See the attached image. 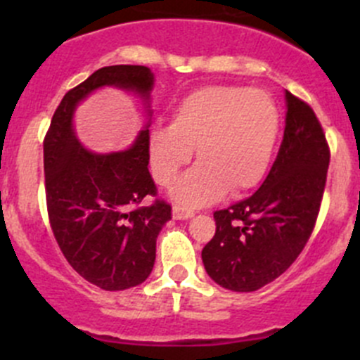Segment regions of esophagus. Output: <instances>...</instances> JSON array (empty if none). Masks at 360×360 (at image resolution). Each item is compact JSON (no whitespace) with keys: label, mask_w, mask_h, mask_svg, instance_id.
I'll return each instance as SVG.
<instances>
[{"label":"esophagus","mask_w":360,"mask_h":360,"mask_svg":"<svg viewBox=\"0 0 360 360\" xmlns=\"http://www.w3.org/2000/svg\"><path fill=\"white\" fill-rule=\"evenodd\" d=\"M172 216H174V219H190V217L195 216V212L191 209H184V207H181V205H174Z\"/></svg>","instance_id":"34e87169"}]
</instances>
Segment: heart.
Returning a JSON list of instances; mask_svg holds the SVG:
<instances>
[{
  "instance_id": "obj_1",
  "label": "heart",
  "mask_w": 360,
  "mask_h": 360,
  "mask_svg": "<svg viewBox=\"0 0 360 360\" xmlns=\"http://www.w3.org/2000/svg\"><path fill=\"white\" fill-rule=\"evenodd\" d=\"M281 129L270 94L244 86H203L177 103L169 125L148 137L155 181L169 188L197 148L198 165L181 177L172 195L184 205L216 200L226 188L237 195L264 176Z\"/></svg>"
}]
</instances>
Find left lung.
<instances>
[{"label": "left lung", "instance_id": "obj_1", "mask_svg": "<svg viewBox=\"0 0 360 360\" xmlns=\"http://www.w3.org/2000/svg\"><path fill=\"white\" fill-rule=\"evenodd\" d=\"M288 116L277 158L259 190L216 210V233L202 250L221 288L250 292L281 277L307 245L321 210L331 151L317 115L285 92Z\"/></svg>", "mask_w": 360, "mask_h": 360}]
</instances>
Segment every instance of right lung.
<instances>
[{"label": "right lung", "instance_id": "1", "mask_svg": "<svg viewBox=\"0 0 360 360\" xmlns=\"http://www.w3.org/2000/svg\"><path fill=\"white\" fill-rule=\"evenodd\" d=\"M104 85L148 97L153 72L130 64L101 68L63 97L43 141L46 210L72 270L104 291H123L150 277L157 237L172 207L157 197L148 170L150 130H143L130 150L111 155L90 153L76 141V104ZM146 196L155 198L150 206L142 205Z\"/></svg>", "mask_w": 360, "mask_h": 360}]
</instances>
